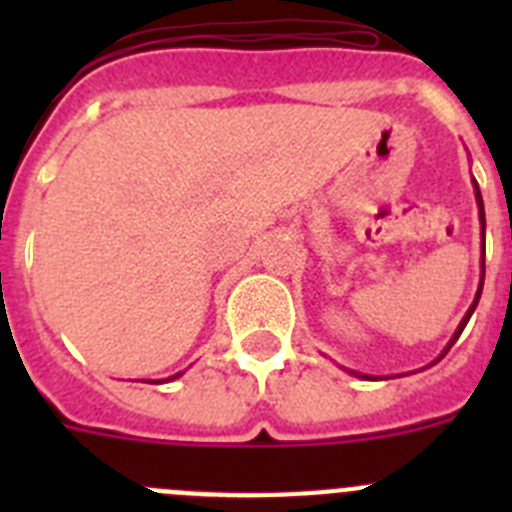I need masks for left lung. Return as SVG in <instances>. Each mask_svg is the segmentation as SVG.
I'll list each match as a JSON object with an SVG mask.
<instances>
[{
  "label": "left lung",
  "instance_id": "left-lung-1",
  "mask_svg": "<svg viewBox=\"0 0 512 512\" xmlns=\"http://www.w3.org/2000/svg\"><path fill=\"white\" fill-rule=\"evenodd\" d=\"M472 184H474V200H477V207H479V223H482V246H485V202H482V194H479V187H477V182H474V179H472ZM482 284H485V253H482V277H479V289H477V295H474V302H472V305H469L467 315H464V318H461L459 328L454 330V336H451V341L446 343V348H443V354L438 356V359H443V356L449 354V348L454 346L456 338L461 336V330L467 328L469 318H472V312L477 310L479 295H482ZM438 359H436V361H438ZM436 361H433V364H436ZM346 372H348V369H346ZM351 374H356V377H361V379H374V377H369V374H359V372H351Z\"/></svg>",
  "mask_w": 512,
  "mask_h": 512
}]
</instances>
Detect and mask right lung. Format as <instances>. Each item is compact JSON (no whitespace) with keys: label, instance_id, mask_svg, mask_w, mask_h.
Returning a JSON list of instances; mask_svg holds the SVG:
<instances>
[{"label":"right lung","instance_id":"1","mask_svg":"<svg viewBox=\"0 0 512 512\" xmlns=\"http://www.w3.org/2000/svg\"><path fill=\"white\" fill-rule=\"evenodd\" d=\"M176 377H182V372H179V374H174V377H169V379H161V382H171V379H176Z\"/></svg>","mask_w":512,"mask_h":512}]
</instances>
